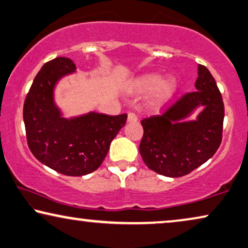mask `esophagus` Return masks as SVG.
I'll return each instance as SVG.
<instances>
[{
    "instance_id": "1",
    "label": "esophagus",
    "mask_w": 248,
    "mask_h": 248,
    "mask_svg": "<svg viewBox=\"0 0 248 248\" xmlns=\"http://www.w3.org/2000/svg\"><path fill=\"white\" fill-rule=\"evenodd\" d=\"M139 120V117H138V115H136L135 113H128V115H127V121L128 122H136Z\"/></svg>"
}]
</instances>
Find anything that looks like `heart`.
<instances>
[{
    "label": "heart",
    "instance_id": "b5f03b06",
    "mask_svg": "<svg viewBox=\"0 0 248 248\" xmlns=\"http://www.w3.org/2000/svg\"><path fill=\"white\" fill-rule=\"evenodd\" d=\"M177 89V81L173 77L161 78L157 75L146 74L135 78L131 84V92L135 94L151 93V103L154 106H160L166 103Z\"/></svg>",
    "mask_w": 248,
    "mask_h": 248
}]
</instances>
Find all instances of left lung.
Listing matches in <instances>:
<instances>
[{"instance_id":"8db88e82","label":"left lung","mask_w":248,"mask_h":248,"mask_svg":"<svg viewBox=\"0 0 248 248\" xmlns=\"http://www.w3.org/2000/svg\"><path fill=\"white\" fill-rule=\"evenodd\" d=\"M197 91L188 93L164 110L141 121L144 130L140 154L156 173L178 178L190 173L216 153L222 138L224 103L213 75L198 66ZM196 120L186 121L198 108Z\"/></svg>"}]
</instances>
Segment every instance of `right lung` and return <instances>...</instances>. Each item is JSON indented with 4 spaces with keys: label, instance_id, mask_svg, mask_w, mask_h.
Returning a JSON list of instances; mask_svg holds the SVG:
<instances>
[{
    "label": "right lung",
    "instance_id": "1",
    "mask_svg": "<svg viewBox=\"0 0 248 248\" xmlns=\"http://www.w3.org/2000/svg\"><path fill=\"white\" fill-rule=\"evenodd\" d=\"M75 71L73 60L64 57L45 63L27 95L23 121L29 149L41 163L62 174L80 177L99 168L127 115L89 112L64 118L56 105L55 87Z\"/></svg>",
    "mask_w": 248,
    "mask_h": 248
}]
</instances>
